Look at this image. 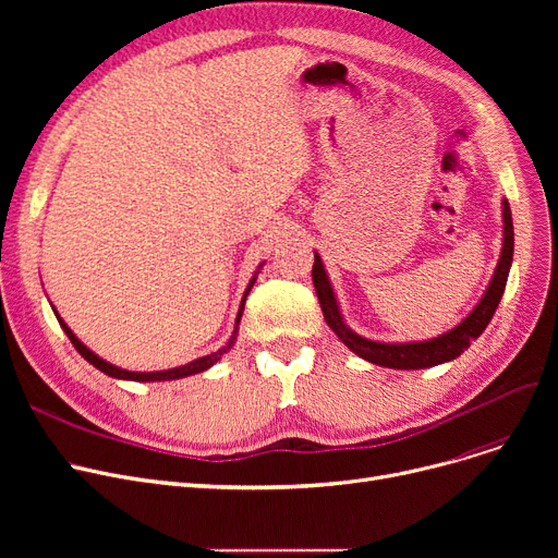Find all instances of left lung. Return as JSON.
Listing matches in <instances>:
<instances>
[{"instance_id": "1", "label": "left lung", "mask_w": 558, "mask_h": 558, "mask_svg": "<svg viewBox=\"0 0 558 558\" xmlns=\"http://www.w3.org/2000/svg\"><path fill=\"white\" fill-rule=\"evenodd\" d=\"M502 213H505V246H502V255L500 262H497L495 276L486 289L484 299L480 301V305L468 314L461 324L441 335L432 341H421V343H377L371 339H364L360 335H355L350 330L339 312V305L335 301V291L330 287V280L326 276L324 264H320L318 255H314V267H312V280H314V289L316 296L320 303V310H324V316L328 320V326L337 332V337L357 353L362 360L377 364V366H387V368H429L436 364L450 362L454 357H459L463 350L471 345V341H475L486 326L490 324V318L502 301L505 287H507V278H509V269H511V259H513V219H511V208L509 201H502Z\"/></svg>"}]
</instances>
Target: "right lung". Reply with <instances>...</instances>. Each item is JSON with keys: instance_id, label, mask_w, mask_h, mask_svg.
<instances>
[{"instance_id": "right-lung-1", "label": "right lung", "mask_w": 558, "mask_h": 558, "mask_svg": "<svg viewBox=\"0 0 558 558\" xmlns=\"http://www.w3.org/2000/svg\"><path fill=\"white\" fill-rule=\"evenodd\" d=\"M253 282H255V278L248 282V289H246L244 301H242V305H240V312H238V320H234V324H240L242 312H244V303H246V296H248V291H251ZM58 324H61V328L65 330V335L70 337V341L74 343V348L78 350V353H81V357H83V360H87V362H90L95 368H99L101 373H106V375H110V377H120V379H133V383H160V379H179V377H187V375L201 373V371H205V368H210L213 364H217V362L221 360V355H223V353H228V350L232 348L234 339H238V328H234V332H232V337L228 339V343H226L221 350H217V353H213V355L198 357V360H194V362H190V364H185V366L171 368V371H156V373H135V371H124V368H117V366H112V364L104 362L101 357H97L90 348H85V345H83V343L76 339V335H74V332L68 328V324H65V320H63L61 316H58Z\"/></svg>"}]
</instances>
